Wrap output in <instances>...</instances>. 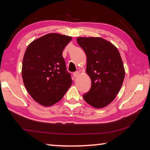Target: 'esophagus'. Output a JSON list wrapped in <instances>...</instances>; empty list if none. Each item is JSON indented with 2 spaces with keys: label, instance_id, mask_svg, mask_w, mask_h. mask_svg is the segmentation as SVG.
I'll use <instances>...</instances> for the list:
<instances>
[{
  "label": "esophagus",
  "instance_id": "obj_1",
  "mask_svg": "<svg viewBox=\"0 0 150 150\" xmlns=\"http://www.w3.org/2000/svg\"><path fill=\"white\" fill-rule=\"evenodd\" d=\"M79 71H75L73 73V76H74V77H77V76L79 75Z\"/></svg>",
  "mask_w": 150,
  "mask_h": 150
}]
</instances>
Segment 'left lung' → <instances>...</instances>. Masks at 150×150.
Listing matches in <instances>:
<instances>
[{
	"label": "left lung",
	"mask_w": 150,
	"mask_h": 150,
	"mask_svg": "<svg viewBox=\"0 0 150 150\" xmlns=\"http://www.w3.org/2000/svg\"><path fill=\"white\" fill-rule=\"evenodd\" d=\"M77 41L87 55L86 71L91 80L90 90L83 98L93 107H105L118 95L125 77L120 53L101 38L80 37Z\"/></svg>",
	"instance_id": "left-lung-1"
}]
</instances>
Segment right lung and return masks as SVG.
I'll use <instances>...</instances> for the list:
<instances>
[{
	"label": "right lung",
	"mask_w": 150,
	"mask_h": 150,
	"mask_svg": "<svg viewBox=\"0 0 150 150\" xmlns=\"http://www.w3.org/2000/svg\"><path fill=\"white\" fill-rule=\"evenodd\" d=\"M71 37L55 33L33 41L25 52L22 76L33 99L45 106L57 103L72 84L63 50Z\"/></svg>",
	"instance_id": "1"
}]
</instances>
